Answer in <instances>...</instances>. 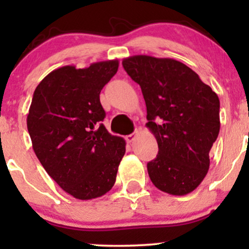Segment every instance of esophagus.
<instances>
[{
    "mask_svg": "<svg viewBox=\"0 0 249 249\" xmlns=\"http://www.w3.org/2000/svg\"><path fill=\"white\" fill-rule=\"evenodd\" d=\"M137 134H138V131H134L133 133L128 134V136L125 137V139H126L127 142H132L134 141V138H136V137H137Z\"/></svg>",
    "mask_w": 249,
    "mask_h": 249,
    "instance_id": "1",
    "label": "esophagus"
}]
</instances>
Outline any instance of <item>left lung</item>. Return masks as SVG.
I'll return each mask as SVG.
<instances>
[{
    "mask_svg": "<svg viewBox=\"0 0 249 249\" xmlns=\"http://www.w3.org/2000/svg\"><path fill=\"white\" fill-rule=\"evenodd\" d=\"M123 67L141 85L146 126L158 142V154L147 162L151 181L172 196L191 193L210 168L220 131L218 95L176 59L137 55L124 58Z\"/></svg>",
    "mask_w": 249,
    "mask_h": 249,
    "instance_id": "left-lung-1",
    "label": "left lung"
}]
</instances>
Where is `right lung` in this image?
<instances>
[{
    "label": "right lung",
    "instance_id": "obj_1",
    "mask_svg": "<svg viewBox=\"0 0 249 249\" xmlns=\"http://www.w3.org/2000/svg\"><path fill=\"white\" fill-rule=\"evenodd\" d=\"M118 59L84 69L58 68L34 92L27 118L34 152L62 190L79 200L104 196L116 182L125 141L103 125L99 93L116 75Z\"/></svg>",
    "mask_w": 249,
    "mask_h": 249
}]
</instances>
